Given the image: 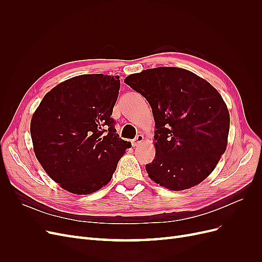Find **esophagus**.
I'll list each match as a JSON object with an SVG mask.
<instances>
[{
	"label": "esophagus",
	"mask_w": 262,
	"mask_h": 262,
	"mask_svg": "<svg viewBox=\"0 0 262 262\" xmlns=\"http://www.w3.org/2000/svg\"><path fill=\"white\" fill-rule=\"evenodd\" d=\"M143 141H144V137L142 136V134H138V136L136 137V139H134V140L132 141V146H138V145H140Z\"/></svg>",
	"instance_id": "34e87169"
}]
</instances>
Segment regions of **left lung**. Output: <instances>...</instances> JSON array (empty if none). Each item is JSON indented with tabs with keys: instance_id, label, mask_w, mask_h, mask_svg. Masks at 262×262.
<instances>
[{
	"instance_id": "left-lung-1",
	"label": "left lung",
	"mask_w": 262,
	"mask_h": 262,
	"mask_svg": "<svg viewBox=\"0 0 262 262\" xmlns=\"http://www.w3.org/2000/svg\"><path fill=\"white\" fill-rule=\"evenodd\" d=\"M124 83L145 97L155 121V158L148 177L172 191L199 185L227 146L229 113L221 94L202 77L171 67L147 69Z\"/></svg>"
}]
</instances>
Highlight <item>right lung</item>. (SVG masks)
<instances>
[{
	"mask_svg": "<svg viewBox=\"0 0 262 262\" xmlns=\"http://www.w3.org/2000/svg\"><path fill=\"white\" fill-rule=\"evenodd\" d=\"M119 76L84 74L47 93L31 117L34 152L49 177L74 194H90L112 180L130 148L112 118Z\"/></svg>",
	"mask_w": 262,
	"mask_h": 262,
	"instance_id": "right-lung-1",
	"label": "right lung"
}]
</instances>
